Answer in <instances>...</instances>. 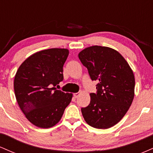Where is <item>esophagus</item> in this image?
I'll list each match as a JSON object with an SVG mask.
<instances>
[{
    "instance_id": "1",
    "label": "esophagus",
    "mask_w": 153,
    "mask_h": 153,
    "mask_svg": "<svg viewBox=\"0 0 153 153\" xmlns=\"http://www.w3.org/2000/svg\"><path fill=\"white\" fill-rule=\"evenodd\" d=\"M79 95H80V94H79V93H75V94H73V96H74V97L75 98V99H77V98L78 97Z\"/></svg>"
}]
</instances>
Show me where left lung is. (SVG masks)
Here are the masks:
<instances>
[{"label":"left lung","mask_w":153,"mask_h":153,"mask_svg":"<svg viewBox=\"0 0 153 153\" xmlns=\"http://www.w3.org/2000/svg\"><path fill=\"white\" fill-rule=\"evenodd\" d=\"M92 80H96V94L81 108L87 124L96 129H108L123 118L132 103L135 80L125 59L117 51L106 47H87L78 54Z\"/></svg>","instance_id":"left-lung-1"}]
</instances>
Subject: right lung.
Returning a JSON list of instances; mask_svg holds the SVG:
<instances>
[{"instance_id": "add662e5", "label": "right lung", "mask_w": 153, "mask_h": 153, "mask_svg": "<svg viewBox=\"0 0 153 153\" xmlns=\"http://www.w3.org/2000/svg\"><path fill=\"white\" fill-rule=\"evenodd\" d=\"M69 51L52 48L33 54L19 68L14 78L16 99L26 119L36 127L58 123L73 94L57 90L63 80V65Z\"/></svg>"}]
</instances>
